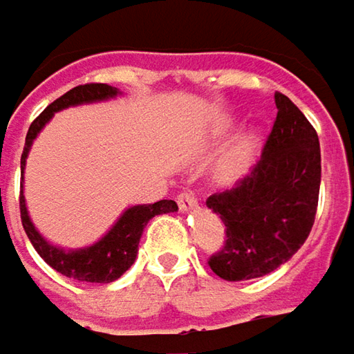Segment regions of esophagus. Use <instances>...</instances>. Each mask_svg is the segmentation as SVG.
Masks as SVG:
<instances>
[{
    "label": "esophagus",
    "mask_w": 354,
    "mask_h": 354,
    "mask_svg": "<svg viewBox=\"0 0 354 354\" xmlns=\"http://www.w3.org/2000/svg\"><path fill=\"white\" fill-rule=\"evenodd\" d=\"M178 207H180L182 212H190V210L198 207V201H196V196L190 190H184V192L178 194Z\"/></svg>",
    "instance_id": "34e87169"
}]
</instances>
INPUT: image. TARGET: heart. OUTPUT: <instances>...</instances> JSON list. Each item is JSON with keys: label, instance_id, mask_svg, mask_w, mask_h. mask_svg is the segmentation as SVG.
<instances>
[{"label": "heart", "instance_id": "obj_1", "mask_svg": "<svg viewBox=\"0 0 354 354\" xmlns=\"http://www.w3.org/2000/svg\"><path fill=\"white\" fill-rule=\"evenodd\" d=\"M229 127V123L225 125V129ZM259 136L255 131H247L237 140V144L233 145V149H229V153L216 164V178L225 184H231L249 170L257 149H259Z\"/></svg>", "mask_w": 354, "mask_h": 354}]
</instances>
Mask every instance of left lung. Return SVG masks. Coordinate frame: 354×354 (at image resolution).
<instances>
[{
	"label": "left lung",
	"mask_w": 354,
	"mask_h": 354,
	"mask_svg": "<svg viewBox=\"0 0 354 354\" xmlns=\"http://www.w3.org/2000/svg\"><path fill=\"white\" fill-rule=\"evenodd\" d=\"M277 117L259 162L235 188L207 201L225 223L227 239L209 266L227 281L268 275L308 239L320 192L316 129L286 95L275 93Z\"/></svg>",
	"instance_id": "obj_1"
}]
</instances>
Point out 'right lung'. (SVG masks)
<instances>
[{
    "label": "right lung",
    "mask_w": 354,
    "mask_h": 354,
    "mask_svg": "<svg viewBox=\"0 0 354 354\" xmlns=\"http://www.w3.org/2000/svg\"><path fill=\"white\" fill-rule=\"evenodd\" d=\"M117 95H119V88H115V86L91 82V84H81V86L71 88L60 99L50 103L48 107L34 119V123L28 129L24 153H21V174H24L26 160H28V153L32 149L34 140L54 117V113L68 109V107L84 105V103H99V101L115 99ZM176 210L178 205L174 201H158L153 205L129 207L123 210V214L115 221V225L99 241H95L88 247H81V249H64V247H58L54 243L46 241L40 235V231L34 227V223L28 214L26 198H24V184H21V192H19L21 225H24L28 239L38 251V255L52 270H56L66 277L88 281V283H111L115 279H119L133 266V261L138 257V245H140L142 233H144L145 225L149 223V218H153L156 214H166V212H176Z\"/></svg>",
    "instance_id": "obj_1"
}]
</instances>
